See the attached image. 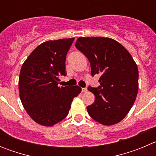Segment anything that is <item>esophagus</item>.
Returning <instances> with one entry per match:
<instances>
[{
	"instance_id": "34e87169",
	"label": "esophagus",
	"mask_w": 156,
	"mask_h": 156,
	"mask_svg": "<svg viewBox=\"0 0 156 156\" xmlns=\"http://www.w3.org/2000/svg\"><path fill=\"white\" fill-rule=\"evenodd\" d=\"M82 92L83 93H86V92H87V89L86 87L82 88Z\"/></svg>"
}]
</instances>
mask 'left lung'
Returning <instances> with one entry per match:
<instances>
[{
  "label": "left lung",
  "instance_id": "8db88e82",
  "mask_svg": "<svg viewBox=\"0 0 156 156\" xmlns=\"http://www.w3.org/2000/svg\"><path fill=\"white\" fill-rule=\"evenodd\" d=\"M75 46L90 62L91 75L101 74L100 86L88 87L95 96L94 104L87 107L88 114L104 126L116 124L137 98V64L124 47L108 37H79Z\"/></svg>",
  "mask_w": 156,
  "mask_h": 156
}]
</instances>
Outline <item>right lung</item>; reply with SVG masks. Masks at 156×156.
Listing matches in <instances>:
<instances>
[{
	"label": "right lung",
	"mask_w": 156,
	"mask_h": 156,
	"mask_svg": "<svg viewBox=\"0 0 156 156\" xmlns=\"http://www.w3.org/2000/svg\"><path fill=\"white\" fill-rule=\"evenodd\" d=\"M75 38L48 41L34 49L22 66L19 97L28 115L37 123L52 126L65 119L79 86L58 87L66 76V55Z\"/></svg>",
	"instance_id": "obj_1"
}]
</instances>
